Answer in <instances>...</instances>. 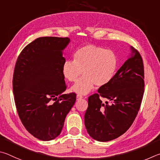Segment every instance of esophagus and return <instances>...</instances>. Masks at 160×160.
<instances>
[{
    "mask_svg": "<svg viewBox=\"0 0 160 160\" xmlns=\"http://www.w3.org/2000/svg\"><path fill=\"white\" fill-rule=\"evenodd\" d=\"M83 98V96H82V95H77V100H80V99H82Z\"/></svg>",
    "mask_w": 160,
    "mask_h": 160,
    "instance_id": "esophagus-1",
    "label": "esophagus"
}]
</instances>
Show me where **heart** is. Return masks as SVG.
<instances>
[{
    "mask_svg": "<svg viewBox=\"0 0 160 160\" xmlns=\"http://www.w3.org/2000/svg\"><path fill=\"white\" fill-rule=\"evenodd\" d=\"M117 55L110 50L104 48L86 45L77 50L74 55V61L64 62L62 72L69 82H75L81 75H84L71 88L77 93L87 94L95 85L105 86L112 79L117 69Z\"/></svg>",
    "mask_w": 160,
    "mask_h": 160,
    "instance_id": "b5f03b06",
    "label": "heart"
}]
</instances>
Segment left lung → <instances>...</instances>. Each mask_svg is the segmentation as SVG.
<instances>
[{
  "label": "left lung",
  "instance_id": "8db88e82",
  "mask_svg": "<svg viewBox=\"0 0 160 160\" xmlns=\"http://www.w3.org/2000/svg\"><path fill=\"white\" fill-rule=\"evenodd\" d=\"M130 49L127 60L111 82L88 99L85 127L89 136L98 141H110L122 136L138 112L144 92L143 62L138 50L132 46ZM100 97L107 101L102 103Z\"/></svg>",
  "mask_w": 160,
  "mask_h": 160
}]
</instances>
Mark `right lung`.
Segmentation results:
<instances>
[{
  "instance_id": "1",
  "label": "right lung",
  "mask_w": 160,
  "mask_h": 160,
  "mask_svg": "<svg viewBox=\"0 0 160 160\" xmlns=\"http://www.w3.org/2000/svg\"><path fill=\"white\" fill-rule=\"evenodd\" d=\"M69 38L40 37L24 48L13 74L17 110L26 129L36 138L48 141L60 135L76 94L66 90L62 68ZM52 100H55L52 102Z\"/></svg>"
}]
</instances>
